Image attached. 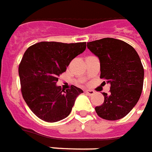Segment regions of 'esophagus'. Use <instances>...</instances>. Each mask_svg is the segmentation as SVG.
Wrapping results in <instances>:
<instances>
[{
    "instance_id": "esophagus-1",
    "label": "esophagus",
    "mask_w": 152,
    "mask_h": 152,
    "mask_svg": "<svg viewBox=\"0 0 152 152\" xmlns=\"http://www.w3.org/2000/svg\"><path fill=\"white\" fill-rule=\"evenodd\" d=\"M85 93H87L88 95H89V96H92L93 94H95V91L93 90H85Z\"/></svg>"
}]
</instances>
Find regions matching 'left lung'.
Returning <instances> with one entry per match:
<instances>
[{
    "label": "left lung",
    "mask_w": 152,
    "mask_h": 152,
    "mask_svg": "<svg viewBox=\"0 0 152 152\" xmlns=\"http://www.w3.org/2000/svg\"><path fill=\"white\" fill-rule=\"evenodd\" d=\"M87 47L100 60V77L110 85V94L102 93L103 104L95 107L97 115L110 121L124 118L142 93L144 70L139 55L130 44L113 38L89 42Z\"/></svg>",
    "instance_id": "obj_1"
}]
</instances>
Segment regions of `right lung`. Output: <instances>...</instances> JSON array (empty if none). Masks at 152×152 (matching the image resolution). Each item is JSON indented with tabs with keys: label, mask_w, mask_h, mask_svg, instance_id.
<instances>
[{
	"label": "right lung",
	"mask_w": 152,
	"mask_h": 152,
	"mask_svg": "<svg viewBox=\"0 0 152 152\" xmlns=\"http://www.w3.org/2000/svg\"><path fill=\"white\" fill-rule=\"evenodd\" d=\"M86 42H41L26 50L18 67L25 102L36 116L56 122L70 114L83 90L72 85L64 90L56 83L75 57L84 52Z\"/></svg>",
	"instance_id": "1"
}]
</instances>
